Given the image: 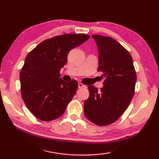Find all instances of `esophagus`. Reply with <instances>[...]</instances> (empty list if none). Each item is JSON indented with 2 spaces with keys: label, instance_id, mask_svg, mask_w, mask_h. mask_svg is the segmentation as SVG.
Segmentation results:
<instances>
[{
  "label": "esophagus",
  "instance_id": "1",
  "mask_svg": "<svg viewBox=\"0 0 159 159\" xmlns=\"http://www.w3.org/2000/svg\"><path fill=\"white\" fill-rule=\"evenodd\" d=\"M78 86H79V88H85V85H83L81 83H78Z\"/></svg>",
  "mask_w": 159,
  "mask_h": 159
}]
</instances>
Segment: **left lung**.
Masks as SVG:
<instances>
[{
  "mask_svg": "<svg viewBox=\"0 0 159 159\" xmlns=\"http://www.w3.org/2000/svg\"><path fill=\"white\" fill-rule=\"evenodd\" d=\"M98 45V71L104 86L99 91L88 86L90 96L84 102L85 117L100 126L114 123L130 104L134 93L136 72L130 54L111 37L93 35Z\"/></svg>",
  "mask_w": 159,
  "mask_h": 159,
  "instance_id": "8db88e82",
  "label": "left lung"
}]
</instances>
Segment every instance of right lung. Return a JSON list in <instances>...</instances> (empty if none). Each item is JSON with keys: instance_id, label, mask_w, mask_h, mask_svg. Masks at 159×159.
<instances>
[{"instance_id": "right-lung-1", "label": "right lung", "mask_w": 159, "mask_h": 159, "mask_svg": "<svg viewBox=\"0 0 159 159\" xmlns=\"http://www.w3.org/2000/svg\"><path fill=\"white\" fill-rule=\"evenodd\" d=\"M89 38L83 34L60 35L45 40L26 56L20 74L21 98L38 118L50 121L65 111L78 83L64 81L60 69L67 62L69 51Z\"/></svg>"}]
</instances>
